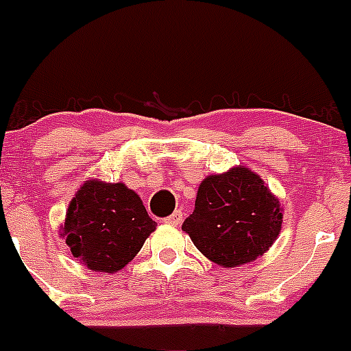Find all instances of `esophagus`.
<instances>
[{"mask_svg": "<svg viewBox=\"0 0 351 351\" xmlns=\"http://www.w3.org/2000/svg\"><path fill=\"white\" fill-rule=\"evenodd\" d=\"M182 218H184V214H182V210H173L172 214H170L169 218H165V223H169V225H173L178 226L182 223Z\"/></svg>", "mask_w": 351, "mask_h": 351, "instance_id": "esophagus-1", "label": "esophagus"}]
</instances>
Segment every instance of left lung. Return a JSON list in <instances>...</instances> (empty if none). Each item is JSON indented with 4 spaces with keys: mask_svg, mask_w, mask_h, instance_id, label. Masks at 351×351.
Segmentation results:
<instances>
[{
    "mask_svg": "<svg viewBox=\"0 0 351 351\" xmlns=\"http://www.w3.org/2000/svg\"><path fill=\"white\" fill-rule=\"evenodd\" d=\"M281 221L280 202L262 179L244 167H235L204 179L182 230L214 263L237 267L272 246Z\"/></svg>",
    "mask_w": 351,
    "mask_h": 351,
    "instance_id": "left-lung-1",
    "label": "left lung"
}]
</instances>
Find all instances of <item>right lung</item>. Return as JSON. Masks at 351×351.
I'll return each instance as SVG.
<instances>
[{"label": "right lung", "mask_w": 351, "mask_h": 351, "mask_svg": "<svg viewBox=\"0 0 351 351\" xmlns=\"http://www.w3.org/2000/svg\"><path fill=\"white\" fill-rule=\"evenodd\" d=\"M154 228L141 197L123 182L88 181L70 202L61 235L71 255L91 271L116 272Z\"/></svg>", "instance_id": "1"}]
</instances>
